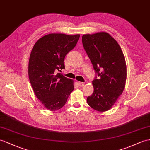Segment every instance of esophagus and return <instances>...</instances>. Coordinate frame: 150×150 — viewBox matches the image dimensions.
Returning <instances> with one entry per match:
<instances>
[{"mask_svg": "<svg viewBox=\"0 0 150 150\" xmlns=\"http://www.w3.org/2000/svg\"><path fill=\"white\" fill-rule=\"evenodd\" d=\"M78 85L79 86H84L85 85V83H83V82H78Z\"/></svg>", "mask_w": 150, "mask_h": 150, "instance_id": "34e87169", "label": "esophagus"}]
</instances>
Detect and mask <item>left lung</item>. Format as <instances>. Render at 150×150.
I'll return each instance as SVG.
<instances>
[{"label":"left lung","mask_w":150,"mask_h":150,"mask_svg":"<svg viewBox=\"0 0 150 150\" xmlns=\"http://www.w3.org/2000/svg\"><path fill=\"white\" fill-rule=\"evenodd\" d=\"M84 49L96 73L93 93L87 97L91 108L103 112L110 109L122 95L127 79L126 62L117 41L107 32L82 36Z\"/></svg>","instance_id":"8db88e82"}]
</instances>
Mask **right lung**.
<instances>
[{"label": "right lung", "mask_w": 150, "mask_h": 150, "mask_svg": "<svg viewBox=\"0 0 150 150\" xmlns=\"http://www.w3.org/2000/svg\"><path fill=\"white\" fill-rule=\"evenodd\" d=\"M79 37V34H50L39 39L32 50L28 78L36 97L50 111L62 108L74 88L73 80L57 72L65 69V57Z\"/></svg>", "instance_id": "right-lung-1"}]
</instances>
